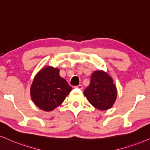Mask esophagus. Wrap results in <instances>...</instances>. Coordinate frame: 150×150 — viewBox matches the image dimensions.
<instances>
[{
    "mask_svg": "<svg viewBox=\"0 0 150 150\" xmlns=\"http://www.w3.org/2000/svg\"><path fill=\"white\" fill-rule=\"evenodd\" d=\"M75 87L77 88V89H83V86L82 85V84H79V85L75 86Z\"/></svg>",
    "mask_w": 150,
    "mask_h": 150,
    "instance_id": "obj_1",
    "label": "esophagus"
}]
</instances>
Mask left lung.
<instances>
[{
  "mask_svg": "<svg viewBox=\"0 0 150 150\" xmlns=\"http://www.w3.org/2000/svg\"><path fill=\"white\" fill-rule=\"evenodd\" d=\"M84 94L93 107L100 110H106L112 107L117 91L112 78L103 70H98L91 75V82Z\"/></svg>",
  "mask_w": 150,
  "mask_h": 150,
  "instance_id": "1",
  "label": "left lung"
}]
</instances>
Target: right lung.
Masks as SVG:
<instances>
[{
  "label": "right lung",
  "instance_id": "1",
  "mask_svg": "<svg viewBox=\"0 0 150 150\" xmlns=\"http://www.w3.org/2000/svg\"><path fill=\"white\" fill-rule=\"evenodd\" d=\"M71 90L72 87L66 80L59 75V70L47 66L42 68L35 75L30 93L36 106L49 112L60 105Z\"/></svg>",
  "mask_w": 150,
  "mask_h": 150
}]
</instances>
